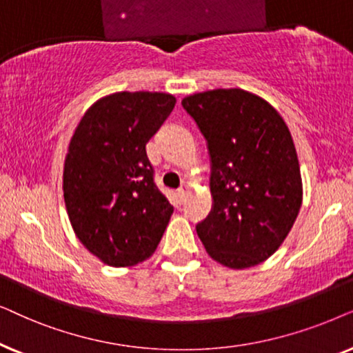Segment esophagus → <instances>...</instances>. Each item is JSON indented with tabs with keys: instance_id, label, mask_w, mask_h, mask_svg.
I'll list each match as a JSON object with an SVG mask.
<instances>
[{
	"instance_id": "esophagus-1",
	"label": "esophagus",
	"mask_w": 353,
	"mask_h": 353,
	"mask_svg": "<svg viewBox=\"0 0 353 353\" xmlns=\"http://www.w3.org/2000/svg\"><path fill=\"white\" fill-rule=\"evenodd\" d=\"M187 194H189V185L182 184L179 189H177V196H179V201H184Z\"/></svg>"
}]
</instances>
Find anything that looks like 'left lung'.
Returning a JSON list of instances; mask_svg holds the SVG:
<instances>
[{"label":"left lung","mask_w":353,"mask_h":353,"mask_svg":"<svg viewBox=\"0 0 353 353\" xmlns=\"http://www.w3.org/2000/svg\"><path fill=\"white\" fill-rule=\"evenodd\" d=\"M182 106L211 158L213 208L196 224L208 255L232 270L281 247L302 206V176L289 128L266 100L242 88L189 95Z\"/></svg>","instance_id":"8db88e82"}]
</instances>
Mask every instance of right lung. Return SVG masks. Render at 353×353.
Segmentation results:
<instances>
[{
	"mask_svg": "<svg viewBox=\"0 0 353 353\" xmlns=\"http://www.w3.org/2000/svg\"><path fill=\"white\" fill-rule=\"evenodd\" d=\"M174 105L169 93L117 92L93 103L74 130L63 172L65 210L79 241L106 265L152 256L171 218L145 145Z\"/></svg>",
	"mask_w": 353,
	"mask_h": 353,
	"instance_id": "1",
	"label": "right lung"
}]
</instances>
